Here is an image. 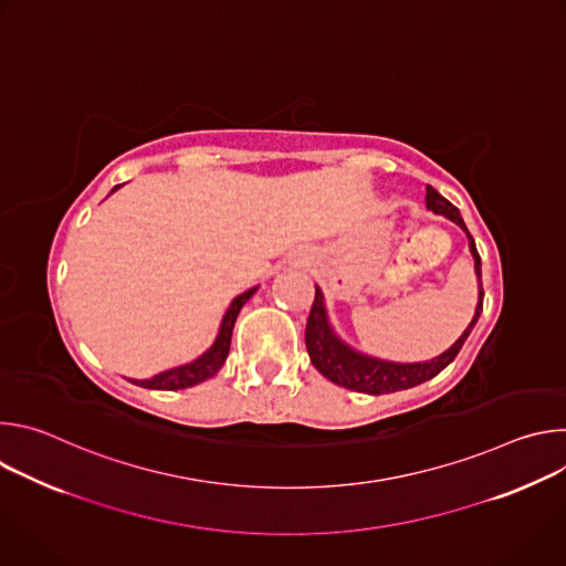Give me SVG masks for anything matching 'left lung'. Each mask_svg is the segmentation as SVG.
<instances>
[{"label": "left lung", "mask_w": 566, "mask_h": 566, "mask_svg": "<svg viewBox=\"0 0 566 566\" xmlns=\"http://www.w3.org/2000/svg\"><path fill=\"white\" fill-rule=\"evenodd\" d=\"M426 203L432 212L452 219L468 234V244H470V253L474 258V271H476V280H479V302H476V308H474V317L468 325V329L461 334V338L448 352H443L439 358H434L430 363H412V365L385 363V360H378V358L363 356V354L354 352L352 347H347L343 340L336 338V334L329 327L325 300H322L319 289H315V300L311 304L308 319H306V332H304L306 352H308V358H311L313 367L322 376L329 378L332 382H336L340 387L363 391V394H389V391H400V389L421 385V382L434 378L441 369H446L457 358V354L461 352L463 343L468 340L472 327L476 325V319H479L481 308H483V286H481V258L476 253L474 239L468 232V228H465V223L459 214V208L452 206L446 197H441L432 186H428Z\"/></svg>", "instance_id": "1"}]
</instances>
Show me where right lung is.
Returning <instances> with one entry per match:
<instances>
[{
    "label": "right lung",
    "instance_id": "right-lung-1",
    "mask_svg": "<svg viewBox=\"0 0 566 566\" xmlns=\"http://www.w3.org/2000/svg\"><path fill=\"white\" fill-rule=\"evenodd\" d=\"M114 190H118V186H116ZM114 190H112V192H114ZM255 291H258V286H255V289H249L247 293H241V295H237V297L232 300V304L228 306V311H226V315H223V319H221V329H219V336H217L214 345H212L203 356H199L197 360H192V363H188V365L168 369V371H164V374H156L154 378H147V380H132V382H136V385H140V387H147V389H168V391H172V389L192 387V385H197V382H201V380L214 376V374L221 369V365L226 363V358H228L234 319H237L241 306H244V304L253 297Z\"/></svg>",
    "mask_w": 566,
    "mask_h": 566
}]
</instances>
